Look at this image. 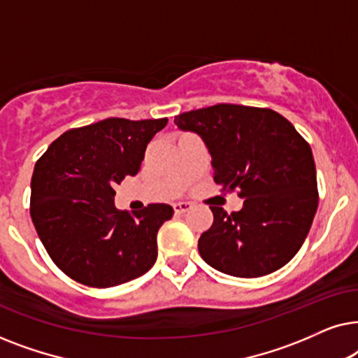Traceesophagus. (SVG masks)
Listing matches in <instances>:
<instances>
[{
	"instance_id": "34e87169",
	"label": "esophagus",
	"mask_w": 358,
	"mask_h": 358,
	"mask_svg": "<svg viewBox=\"0 0 358 358\" xmlns=\"http://www.w3.org/2000/svg\"><path fill=\"white\" fill-rule=\"evenodd\" d=\"M190 208H192V205L187 203V202L174 203V213H176V215H184L185 212H189Z\"/></svg>"
}]
</instances>
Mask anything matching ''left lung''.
Wrapping results in <instances>:
<instances>
[{
	"instance_id": "left-lung-1",
	"label": "left lung",
	"mask_w": 358,
	"mask_h": 358,
	"mask_svg": "<svg viewBox=\"0 0 358 358\" xmlns=\"http://www.w3.org/2000/svg\"><path fill=\"white\" fill-rule=\"evenodd\" d=\"M174 124L203 140L215 184L246 199L231 215L210 207L213 224L199 239L203 261L241 278L290 262L317 210L313 151L295 127L275 110L238 104L184 112Z\"/></svg>"
}]
</instances>
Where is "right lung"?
Returning <instances> with one entry per match:
<instances>
[{"label":"right lung","instance_id":"right-lung-1","mask_svg":"<svg viewBox=\"0 0 358 358\" xmlns=\"http://www.w3.org/2000/svg\"><path fill=\"white\" fill-rule=\"evenodd\" d=\"M168 119H106L68 130L36 163L31 217L55 266L73 280L107 288L155 266L156 234L174 210L151 203L120 212L114 185L140 171L146 145Z\"/></svg>","mask_w":358,"mask_h":358}]
</instances>
